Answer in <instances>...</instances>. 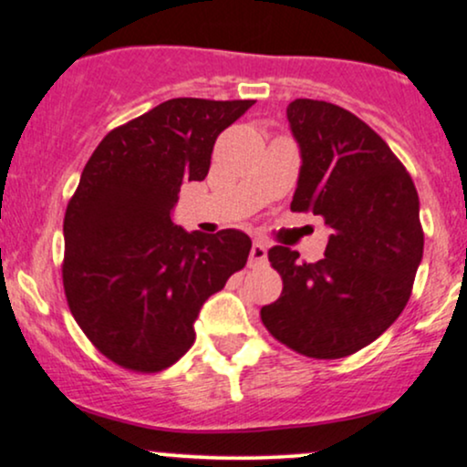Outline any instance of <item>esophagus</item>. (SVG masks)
<instances>
[{
    "label": "esophagus",
    "instance_id": "obj_1",
    "mask_svg": "<svg viewBox=\"0 0 467 467\" xmlns=\"http://www.w3.org/2000/svg\"><path fill=\"white\" fill-rule=\"evenodd\" d=\"M265 261H267V245L264 244V241L254 239L252 241L248 264H250V267H256V265H265Z\"/></svg>",
    "mask_w": 467,
    "mask_h": 467
}]
</instances>
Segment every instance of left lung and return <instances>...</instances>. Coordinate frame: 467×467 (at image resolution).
<instances>
[{"instance_id": "1", "label": "left lung", "mask_w": 467, "mask_h": 467, "mask_svg": "<svg viewBox=\"0 0 467 467\" xmlns=\"http://www.w3.org/2000/svg\"><path fill=\"white\" fill-rule=\"evenodd\" d=\"M287 120L303 160L292 211L320 215L331 234L316 264L285 245L267 252L283 292L261 320L301 356L336 360L371 345L409 303L423 254L420 197L398 155L351 111L296 99Z\"/></svg>"}]
</instances>
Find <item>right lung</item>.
I'll return each mask as SVG.
<instances>
[{
	"mask_svg": "<svg viewBox=\"0 0 467 467\" xmlns=\"http://www.w3.org/2000/svg\"><path fill=\"white\" fill-rule=\"evenodd\" d=\"M252 103L164 100L107 133L85 164L63 219V287L83 334L118 367L158 373L178 362L202 305L248 261L245 233H186L171 211Z\"/></svg>",
	"mask_w": 467,
	"mask_h": 467,
	"instance_id": "right-lung-1",
	"label": "right lung"
}]
</instances>
